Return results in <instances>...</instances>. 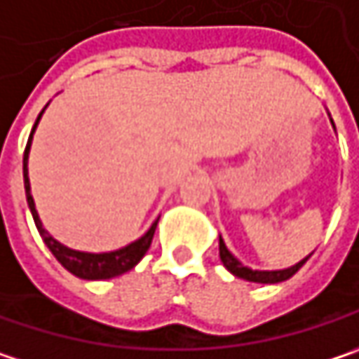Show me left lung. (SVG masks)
<instances>
[{"label": "left lung", "mask_w": 359, "mask_h": 359, "mask_svg": "<svg viewBox=\"0 0 359 359\" xmlns=\"http://www.w3.org/2000/svg\"><path fill=\"white\" fill-rule=\"evenodd\" d=\"M331 118V114H329ZM331 124H333V120H331ZM333 128H335V124H333ZM218 253H220V262H222V266L229 269L233 276H237V278H243L247 282H255V284H278V282H284V280H288V278H292L298 269L302 268L304 264H306V259L313 255V253H309L304 259H300L298 264L294 266H290V268H284V269H251L243 266L229 249H226V245L222 241V237L218 235Z\"/></svg>", "instance_id": "obj_1"}]
</instances>
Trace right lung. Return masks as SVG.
Instances as JSON below:
<instances>
[{
  "instance_id": "add662e5",
  "label": "right lung",
  "mask_w": 359,
  "mask_h": 359,
  "mask_svg": "<svg viewBox=\"0 0 359 359\" xmlns=\"http://www.w3.org/2000/svg\"><path fill=\"white\" fill-rule=\"evenodd\" d=\"M46 106L42 108V112L36 118V122L32 126V133H30V139H28V144H26V151H24V188H26V200H28V208L32 212V218H34V224L39 229L40 237L46 243V247L50 249V253L57 257V262L67 271H71L73 276H77L81 280H110V278H116V276H122V273H126V271H130V269L135 268L144 257V253L149 251L151 241H153V235H155V229H157V222H159V217L151 222V226L142 233L139 239L130 241V243L120 247V249H114V251L91 253V251L71 249V247H67L61 241H57L44 229V224L40 220L34 198H32V190H30V177H28V155H30V147H32V137L36 133V126H39L40 118L44 114Z\"/></svg>"
}]
</instances>
